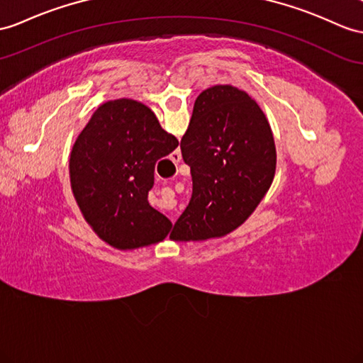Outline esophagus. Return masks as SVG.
<instances>
[{
  "label": "esophagus",
  "mask_w": 363,
  "mask_h": 363,
  "mask_svg": "<svg viewBox=\"0 0 363 363\" xmlns=\"http://www.w3.org/2000/svg\"><path fill=\"white\" fill-rule=\"evenodd\" d=\"M172 162H180V152H174V157H172Z\"/></svg>",
  "instance_id": "esophagus-1"
}]
</instances>
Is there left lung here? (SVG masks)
<instances>
[{
	"instance_id": "1",
	"label": "left lung",
	"mask_w": 363,
	"mask_h": 363,
	"mask_svg": "<svg viewBox=\"0 0 363 363\" xmlns=\"http://www.w3.org/2000/svg\"><path fill=\"white\" fill-rule=\"evenodd\" d=\"M182 157L191 166L192 196L174 223V240H206L234 231L257 208L276 172V146L264 113L233 86L203 91Z\"/></svg>"
}]
</instances>
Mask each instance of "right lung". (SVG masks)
I'll return each instance as SVG.
<instances>
[{"mask_svg": "<svg viewBox=\"0 0 363 363\" xmlns=\"http://www.w3.org/2000/svg\"><path fill=\"white\" fill-rule=\"evenodd\" d=\"M179 146L143 103L101 104L78 135L69 169L84 218L104 242L134 250L163 240L171 222L147 201L155 164Z\"/></svg>", "mask_w": 363, "mask_h": 363, "instance_id": "add662e5", "label": "right lung"}]
</instances>
